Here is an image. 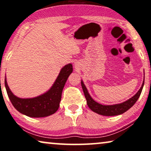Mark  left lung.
<instances>
[{"instance_id": "1", "label": "left lung", "mask_w": 151, "mask_h": 151, "mask_svg": "<svg viewBox=\"0 0 151 151\" xmlns=\"http://www.w3.org/2000/svg\"><path fill=\"white\" fill-rule=\"evenodd\" d=\"M144 84H145V80L143 81L142 84L141 88L139 89V91L137 92L134 96L131 97L129 99L127 100L126 101H124L121 104H114V105H102L100 104L97 101H95L93 98L91 97L90 94L88 93V91L87 90L86 86H85L82 80H81V85H82L83 92L84 93V96L86 97V103L89 108L94 112L102 116H116L120 115L125 112L129 109H130L135 104V102L137 101L138 98L140 96V94L142 91Z\"/></svg>"}]
</instances>
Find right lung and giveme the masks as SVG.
I'll return each mask as SVG.
<instances>
[{"label":"right lung","mask_w":151,"mask_h":151,"mask_svg":"<svg viewBox=\"0 0 151 151\" xmlns=\"http://www.w3.org/2000/svg\"><path fill=\"white\" fill-rule=\"evenodd\" d=\"M73 71L71 63L65 65L57 78L48 91L33 98H19L10 90L5 79V85L8 97L15 108L19 112L32 118L46 117L55 113L60 106L62 92L69 75Z\"/></svg>","instance_id":"1"}]
</instances>
